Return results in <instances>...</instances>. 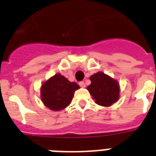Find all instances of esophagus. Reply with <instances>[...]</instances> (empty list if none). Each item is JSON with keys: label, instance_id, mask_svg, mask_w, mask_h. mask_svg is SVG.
<instances>
[{"label": "esophagus", "instance_id": "esophagus-1", "mask_svg": "<svg viewBox=\"0 0 156 156\" xmlns=\"http://www.w3.org/2000/svg\"><path fill=\"white\" fill-rule=\"evenodd\" d=\"M79 85L81 87H86V84H85V83L83 81H80L79 83Z\"/></svg>", "mask_w": 156, "mask_h": 156}]
</instances>
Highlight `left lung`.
<instances>
[{
  "instance_id": "8db88e82",
  "label": "left lung",
  "mask_w": 156,
  "mask_h": 156,
  "mask_svg": "<svg viewBox=\"0 0 156 156\" xmlns=\"http://www.w3.org/2000/svg\"><path fill=\"white\" fill-rule=\"evenodd\" d=\"M87 90L95 102L101 106H110L119 99V83L106 74L98 72L90 77Z\"/></svg>"
}]
</instances>
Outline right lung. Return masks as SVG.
Wrapping results in <instances>:
<instances>
[{
	"label": "right lung",
	"mask_w": 156,
	"mask_h": 156,
	"mask_svg": "<svg viewBox=\"0 0 156 156\" xmlns=\"http://www.w3.org/2000/svg\"><path fill=\"white\" fill-rule=\"evenodd\" d=\"M79 88L77 83L69 82L61 74H56L43 83L41 100L50 109L62 110L71 103L74 92Z\"/></svg>",
	"instance_id": "right-lung-1"
}]
</instances>
